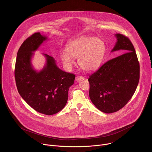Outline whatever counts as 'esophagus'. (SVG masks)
I'll list each match as a JSON object with an SVG mask.
<instances>
[{
  "label": "esophagus",
  "mask_w": 152,
  "mask_h": 152,
  "mask_svg": "<svg viewBox=\"0 0 152 152\" xmlns=\"http://www.w3.org/2000/svg\"><path fill=\"white\" fill-rule=\"evenodd\" d=\"M83 79V77H82V76H77V77L75 78V80L77 81V82H79V81H80V80H82Z\"/></svg>",
  "instance_id": "34e87169"
}]
</instances>
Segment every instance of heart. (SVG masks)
<instances>
[{
	"label": "heart",
	"mask_w": 152,
	"mask_h": 152,
	"mask_svg": "<svg viewBox=\"0 0 152 152\" xmlns=\"http://www.w3.org/2000/svg\"><path fill=\"white\" fill-rule=\"evenodd\" d=\"M103 41L95 37H82L70 41L67 50L61 53V59L68 68L75 64L74 58H78L79 66L86 71L97 69L102 62L104 52Z\"/></svg>",
	"instance_id": "b5f03b06"
}]
</instances>
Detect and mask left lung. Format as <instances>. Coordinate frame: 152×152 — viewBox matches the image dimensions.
Returning <instances> with one entry per match:
<instances>
[{
	"mask_svg": "<svg viewBox=\"0 0 152 152\" xmlns=\"http://www.w3.org/2000/svg\"><path fill=\"white\" fill-rule=\"evenodd\" d=\"M115 36L117 42L111 52L125 53L106 62L88 79L92 103L107 114L117 112L127 104L140 79V64L132 43L122 34Z\"/></svg>",
	"mask_w": 152,
	"mask_h": 152,
	"instance_id": "obj_1",
	"label": "left lung"
}]
</instances>
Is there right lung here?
<instances>
[{"label":"right lung","instance_id":"1","mask_svg":"<svg viewBox=\"0 0 152 152\" xmlns=\"http://www.w3.org/2000/svg\"><path fill=\"white\" fill-rule=\"evenodd\" d=\"M47 39V37L37 32L23 42L17 52L14 74L21 97L37 112L50 115L66 106L75 75L61 70L55 59L47 54H43L46 59L43 69L39 72L34 69V52Z\"/></svg>","mask_w":152,"mask_h":152}]
</instances>
